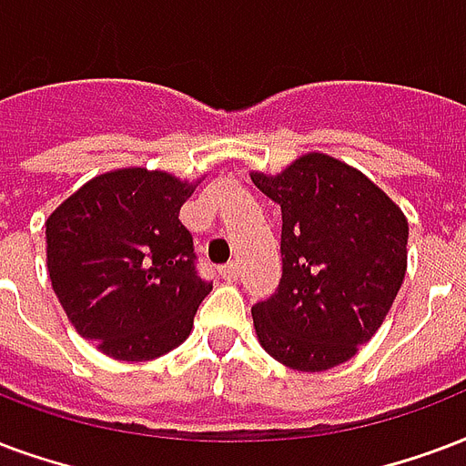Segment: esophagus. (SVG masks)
<instances>
[{
    "label": "esophagus",
    "mask_w": 466,
    "mask_h": 466,
    "mask_svg": "<svg viewBox=\"0 0 466 466\" xmlns=\"http://www.w3.org/2000/svg\"><path fill=\"white\" fill-rule=\"evenodd\" d=\"M239 264H237V261H229V264H225V266H219V276H222V279L225 280H237L239 279Z\"/></svg>",
    "instance_id": "esophagus-1"
}]
</instances>
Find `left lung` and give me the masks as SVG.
Listing matches in <instances>:
<instances>
[{"instance_id":"obj_1","label":"left lung","mask_w":466,"mask_h":466,"mask_svg":"<svg viewBox=\"0 0 466 466\" xmlns=\"http://www.w3.org/2000/svg\"><path fill=\"white\" fill-rule=\"evenodd\" d=\"M251 180L283 218L279 289L251 308L258 342L298 371L351 360L399 296L406 215L364 173L325 154Z\"/></svg>"}]
</instances>
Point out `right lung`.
Instances as JSON below:
<instances>
[{"mask_svg": "<svg viewBox=\"0 0 466 466\" xmlns=\"http://www.w3.org/2000/svg\"><path fill=\"white\" fill-rule=\"evenodd\" d=\"M193 190L163 170L119 168L46 219L53 290L73 328L115 360H156L177 347L212 290L177 219Z\"/></svg>", "mask_w": 466, "mask_h": 466, "instance_id": "obj_1", "label": "right lung"}]
</instances>
